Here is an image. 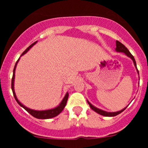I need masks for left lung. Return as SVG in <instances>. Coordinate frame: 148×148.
I'll use <instances>...</instances> for the list:
<instances>
[{
	"mask_svg": "<svg viewBox=\"0 0 148 148\" xmlns=\"http://www.w3.org/2000/svg\"><path fill=\"white\" fill-rule=\"evenodd\" d=\"M116 52H118V53H125V55H126L127 56H128L129 58H130L132 59V61H133V64H134V66H135V67L136 68V70H137V73H138V74L139 75V73H138V69H137L136 67V61H135V58H134V57H133V56H132L131 53H130V51L128 50L127 48L125 47L124 44H121V42H119V41H118V40H116ZM87 103H88V104L90 105V108L92 110H94L95 112H96L97 113H99V114L101 115V116H108V117H112V116H117V115L120 114L121 113H122L123 111L125 110V109H126V108H124V109L121 110L119 111H117V112H107V111H104V110H102L101 109H99V108H95V106L92 105L91 103L88 100H87Z\"/></svg>",
	"mask_w": 148,
	"mask_h": 148,
	"instance_id": "left-lung-1",
	"label": "left lung"
}]
</instances>
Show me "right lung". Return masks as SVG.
<instances>
[{
	"mask_svg": "<svg viewBox=\"0 0 148 148\" xmlns=\"http://www.w3.org/2000/svg\"><path fill=\"white\" fill-rule=\"evenodd\" d=\"M37 43V41H35V43H33L28 48L26 49V50L22 53V55L21 56H22L23 55L26 54V53L31 48L35 45V44ZM20 60V58H18V60L17 61L16 64L15 65V67H14V70H13V75H12V92H13V95H14V97H15V99L16 100V101L18 102V104L22 107L23 109H25L28 112L29 114L32 115V116H34L35 118L36 119H51V118H53V117H56V116H58V114L62 112V110H64V108H65V106H66V101H67V99H68V96H69V93L66 92V95H64V99H62V101H61L59 104H58L56 108H53V109H49V110H32V109H30V108H27L26 106L23 105L22 103H21L19 101L18 99H17V96H16V94H15V89H14V82H15V69H16V66L18 64V61Z\"/></svg>",
	"mask_w": 148,
	"mask_h": 148,
	"instance_id": "1",
	"label": "right lung"
}]
</instances>
